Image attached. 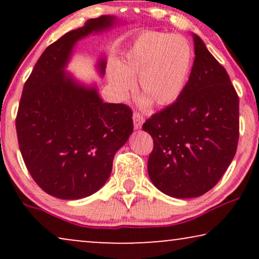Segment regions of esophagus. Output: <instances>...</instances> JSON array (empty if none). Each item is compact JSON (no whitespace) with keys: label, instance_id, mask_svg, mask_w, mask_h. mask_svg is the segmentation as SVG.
<instances>
[{"label":"esophagus","instance_id":"34e87169","mask_svg":"<svg viewBox=\"0 0 259 259\" xmlns=\"http://www.w3.org/2000/svg\"><path fill=\"white\" fill-rule=\"evenodd\" d=\"M144 121H145V118H144V115H143V114H140L139 112H136V113H134V114H133L134 128H136V130L140 128L141 125H143V123H144Z\"/></svg>","mask_w":259,"mask_h":259}]
</instances>
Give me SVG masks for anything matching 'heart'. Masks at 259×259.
<instances>
[{
	"label": "heart",
	"mask_w": 259,
	"mask_h": 259,
	"mask_svg": "<svg viewBox=\"0 0 259 259\" xmlns=\"http://www.w3.org/2000/svg\"><path fill=\"white\" fill-rule=\"evenodd\" d=\"M192 53L186 38L158 31H146L123 54L119 68H113L109 80L120 95L132 90L138 77L139 91L159 107L178 100L185 87Z\"/></svg>",
	"instance_id": "b5f03b06"
}]
</instances>
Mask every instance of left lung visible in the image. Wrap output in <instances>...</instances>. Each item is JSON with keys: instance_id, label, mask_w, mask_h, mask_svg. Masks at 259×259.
Wrapping results in <instances>:
<instances>
[{"instance_id": "8db88e82", "label": "left lung", "mask_w": 259, "mask_h": 259, "mask_svg": "<svg viewBox=\"0 0 259 259\" xmlns=\"http://www.w3.org/2000/svg\"><path fill=\"white\" fill-rule=\"evenodd\" d=\"M194 58L178 100L143 125L153 138L147 171L175 198L203 196L231 164L239 138V98L224 67L193 35Z\"/></svg>"}]
</instances>
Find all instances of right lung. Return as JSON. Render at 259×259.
Segmentation results:
<instances>
[{
    "label": "right lung",
    "instance_id": "obj_1",
    "mask_svg": "<svg viewBox=\"0 0 259 259\" xmlns=\"http://www.w3.org/2000/svg\"><path fill=\"white\" fill-rule=\"evenodd\" d=\"M113 22L91 19L48 46L23 86L15 120L21 154L35 183L60 199L101 189L133 131L128 106L102 102L95 88L79 86L63 72L75 42ZM99 66L104 74L105 61Z\"/></svg>",
    "mask_w": 259,
    "mask_h": 259
}]
</instances>
